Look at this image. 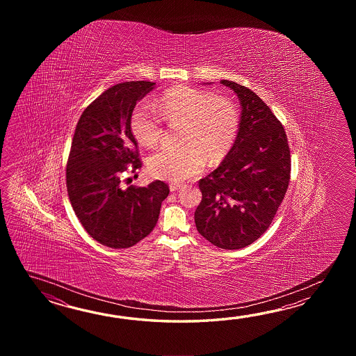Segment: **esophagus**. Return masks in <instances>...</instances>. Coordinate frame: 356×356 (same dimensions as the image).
<instances>
[{
    "mask_svg": "<svg viewBox=\"0 0 356 356\" xmlns=\"http://www.w3.org/2000/svg\"><path fill=\"white\" fill-rule=\"evenodd\" d=\"M181 184H177V183H170V184H169V188H170V191H172V192H175V191L181 189Z\"/></svg>",
    "mask_w": 356,
    "mask_h": 356,
    "instance_id": "obj_1",
    "label": "esophagus"
}]
</instances>
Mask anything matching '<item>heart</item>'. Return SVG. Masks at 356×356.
Wrapping results in <instances>:
<instances>
[{
    "label": "heart",
    "instance_id": "heart-1",
    "mask_svg": "<svg viewBox=\"0 0 356 356\" xmlns=\"http://www.w3.org/2000/svg\"><path fill=\"white\" fill-rule=\"evenodd\" d=\"M155 108L140 103L131 115V129L144 146L158 144L164 135L163 120L175 124L184 122L181 147L163 146L149 158L154 177L181 183L204 170L206 158L222 159L234 145L241 115L230 99L215 97L210 91L191 86H175L160 97Z\"/></svg>",
    "mask_w": 356,
    "mask_h": 356
}]
</instances>
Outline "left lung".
I'll return each instance as SVG.
<instances>
[{
  "instance_id": "left-lung-1",
  "label": "left lung",
  "mask_w": 356,
  "mask_h": 356,
  "mask_svg": "<svg viewBox=\"0 0 356 356\" xmlns=\"http://www.w3.org/2000/svg\"><path fill=\"white\" fill-rule=\"evenodd\" d=\"M239 98L234 145L219 168L198 181V233L222 250H241L271 225L290 181V149L280 121L256 92L221 80Z\"/></svg>"
}]
</instances>
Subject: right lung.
Returning a JSON list of instances; mask_svg holds the SVG:
<instances>
[{
	"label": "right lung",
	"mask_w": 356,
	"mask_h": 356,
	"mask_svg": "<svg viewBox=\"0 0 356 356\" xmlns=\"http://www.w3.org/2000/svg\"><path fill=\"white\" fill-rule=\"evenodd\" d=\"M155 83H117L86 106L76 124L66 168L70 202L91 238L109 248H129L150 234L169 195L164 181L123 189L121 177L143 163L131 131L138 100Z\"/></svg>",
	"instance_id": "add662e5"
}]
</instances>
